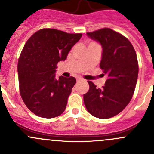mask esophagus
Segmentation results:
<instances>
[{"mask_svg":"<svg viewBox=\"0 0 154 154\" xmlns=\"http://www.w3.org/2000/svg\"><path fill=\"white\" fill-rule=\"evenodd\" d=\"M83 79L82 78V77H77V81H81V80H83Z\"/></svg>","mask_w":154,"mask_h":154,"instance_id":"34e87169","label":"esophagus"}]
</instances>
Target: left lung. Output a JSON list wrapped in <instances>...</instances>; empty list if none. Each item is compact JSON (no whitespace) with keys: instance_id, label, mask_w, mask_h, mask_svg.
Returning a JSON list of instances; mask_svg holds the SVG:
<instances>
[{"instance_id":"obj_1","label":"left lung","mask_w":154,"mask_h":154,"mask_svg":"<svg viewBox=\"0 0 154 154\" xmlns=\"http://www.w3.org/2000/svg\"><path fill=\"white\" fill-rule=\"evenodd\" d=\"M86 34L101 45L100 68L108 79L102 88L88 81L89 89L83 94V100L93 116L109 119L120 113L132 99L139 74L137 57L130 42L113 29L103 28Z\"/></svg>"}]
</instances>
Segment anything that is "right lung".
<instances>
[{
	"label": "right lung",
	"instance_id": "1",
	"mask_svg": "<svg viewBox=\"0 0 154 154\" xmlns=\"http://www.w3.org/2000/svg\"><path fill=\"white\" fill-rule=\"evenodd\" d=\"M81 36L82 33L45 28L35 32L24 45L18 63L20 94L36 116L52 119L66 109L76 79L63 76L56 79V68Z\"/></svg>",
	"mask_w": 154,
	"mask_h": 154
}]
</instances>
